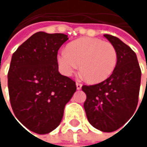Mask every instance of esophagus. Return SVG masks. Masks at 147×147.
Segmentation results:
<instances>
[{
	"instance_id": "obj_1",
	"label": "esophagus",
	"mask_w": 147,
	"mask_h": 147,
	"mask_svg": "<svg viewBox=\"0 0 147 147\" xmlns=\"http://www.w3.org/2000/svg\"><path fill=\"white\" fill-rule=\"evenodd\" d=\"M76 88H77L78 90H80V89L82 88V85L80 82H76Z\"/></svg>"
}]
</instances>
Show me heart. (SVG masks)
<instances>
[{
    "label": "heart",
    "instance_id": "heart-1",
    "mask_svg": "<svg viewBox=\"0 0 147 147\" xmlns=\"http://www.w3.org/2000/svg\"><path fill=\"white\" fill-rule=\"evenodd\" d=\"M60 72L71 76L78 69L93 83L100 82L113 72L117 61L114 46L97 38H81L67 46L57 57Z\"/></svg>",
    "mask_w": 147,
    "mask_h": 147
}]
</instances>
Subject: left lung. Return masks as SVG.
Instances as JSON below:
<instances>
[{"mask_svg":"<svg viewBox=\"0 0 147 147\" xmlns=\"http://www.w3.org/2000/svg\"><path fill=\"white\" fill-rule=\"evenodd\" d=\"M117 53L112 74L102 82L82 86L86 94L84 109L88 122L102 132H113L123 126L136 110L141 71L137 56L119 38L104 35Z\"/></svg>","mask_w":147,"mask_h":147,"instance_id":"left-lung-1","label":"left lung"}]
</instances>
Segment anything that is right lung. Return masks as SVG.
<instances>
[{
    "label": "right lung",
    "mask_w": 147,
    "mask_h": 147,
    "mask_svg": "<svg viewBox=\"0 0 147 147\" xmlns=\"http://www.w3.org/2000/svg\"><path fill=\"white\" fill-rule=\"evenodd\" d=\"M67 36L37 32L12 56L7 84L13 111L24 127L39 134L59 125L76 90L73 80L59 72L57 54Z\"/></svg>",
    "instance_id": "add662e5"
}]
</instances>
